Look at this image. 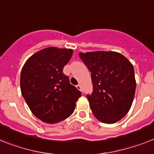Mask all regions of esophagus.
<instances>
[{
	"mask_svg": "<svg viewBox=\"0 0 154 154\" xmlns=\"http://www.w3.org/2000/svg\"><path fill=\"white\" fill-rule=\"evenodd\" d=\"M77 88L78 89V90H80V91H82V89H81V85H77Z\"/></svg>",
	"mask_w": 154,
	"mask_h": 154,
	"instance_id": "1",
	"label": "esophagus"
}]
</instances>
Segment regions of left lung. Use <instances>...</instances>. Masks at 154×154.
I'll return each mask as SVG.
<instances>
[{
    "label": "left lung",
    "instance_id": "1",
    "mask_svg": "<svg viewBox=\"0 0 154 154\" xmlns=\"http://www.w3.org/2000/svg\"><path fill=\"white\" fill-rule=\"evenodd\" d=\"M79 56L91 73L93 91L87 98L93 114L103 123H116L127 114L134 99L132 64L114 51L80 52Z\"/></svg>",
    "mask_w": 154,
    "mask_h": 154
}]
</instances>
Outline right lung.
<instances>
[{
  "label": "right lung",
  "mask_w": 154,
  "mask_h": 154,
  "mask_svg": "<svg viewBox=\"0 0 154 154\" xmlns=\"http://www.w3.org/2000/svg\"><path fill=\"white\" fill-rule=\"evenodd\" d=\"M73 50L50 47L35 53L24 64L21 92L32 113L41 121L55 124L69 117L81 95L63 73Z\"/></svg>",
  "instance_id": "add662e5"
}]
</instances>
